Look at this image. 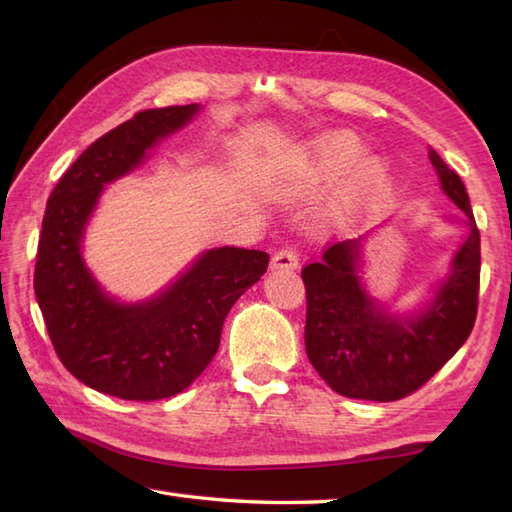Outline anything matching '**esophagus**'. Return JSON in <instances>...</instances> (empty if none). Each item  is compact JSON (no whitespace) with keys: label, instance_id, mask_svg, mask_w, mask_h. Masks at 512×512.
Wrapping results in <instances>:
<instances>
[{"label":"esophagus","instance_id":"obj_1","mask_svg":"<svg viewBox=\"0 0 512 512\" xmlns=\"http://www.w3.org/2000/svg\"><path fill=\"white\" fill-rule=\"evenodd\" d=\"M299 266V250L297 248H281L279 253L270 259V268L273 270H292Z\"/></svg>","mask_w":512,"mask_h":512}]
</instances>
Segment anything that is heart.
Segmentation results:
<instances>
[{
	"instance_id": "b5f03b06",
	"label": "heart",
	"mask_w": 512,
	"mask_h": 512,
	"mask_svg": "<svg viewBox=\"0 0 512 512\" xmlns=\"http://www.w3.org/2000/svg\"><path fill=\"white\" fill-rule=\"evenodd\" d=\"M363 145L350 132H336L319 138L306 154L297 169V189L314 193L339 180L347 167L361 156ZM389 184V169L380 158L358 160L347 173L339 198L334 204V215L339 220H352L365 213L383 198Z\"/></svg>"
}]
</instances>
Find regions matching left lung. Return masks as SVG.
I'll return each mask as SVG.
<instances>
[{"label": "left lung", "instance_id": "8db88e82", "mask_svg": "<svg viewBox=\"0 0 512 512\" xmlns=\"http://www.w3.org/2000/svg\"><path fill=\"white\" fill-rule=\"evenodd\" d=\"M442 189L469 217V239L453 257L451 275L420 317L398 319L367 297L356 275L361 239L330 244L303 266L306 352L336 394L394 402L418 391L460 350L475 325L480 295V231L464 182L429 149Z\"/></svg>", "mask_w": 512, "mask_h": 512}]
</instances>
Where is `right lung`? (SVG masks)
I'll return each mask as SVG.
<instances>
[{"label": "right lung", "instance_id": "add662e5", "mask_svg": "<svg viewBox=\"0 0 512 512\" xmlns=\"http://www.w3.org/2000/svg\"><path fill=\"white\" fill-rule=\"evenodd\" d=\"M195 112L171 105L134 114L74 160L46 204L35 295L59 361L101 394L147 402L187 389L213 361L228 310L268 268L264 250L215 248L156 299L125 306L83 266V228L103 184L132 171Z\"/></svg>", "mask_w": 512, "mask_h": 512}]
</instances>
